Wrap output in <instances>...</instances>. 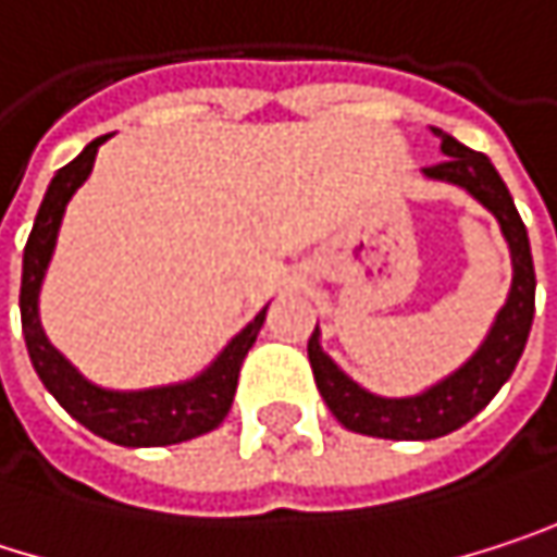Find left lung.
<instances>
[{
    "instance_id": "8db88e82",
    "label": "left lung",
    "mask_w": 557,
    "mask_h": 557,
    "mask_svg": "<svg viewBox=\"0 0 557 557\" xmlns=\"http://www.w3.org/2000/svg\"><path fill=\"white\" fill-rule=\"evenodd\" d=\"M432 132L442 138V151L448 158L442 164L425 168V176L465 186L474 199H481L497 215L503 235L509 242V251H512V286L481 351L448 381L435 384L419 396H406V399H384L348 381L335 368V361L319 348V329L312 332L309 364H312V377L325 406L345 429L374 435V438L425 442V438L448 435L461 429L468 419H474L509 381L516 361L522 358L532 315H535V268H532L529 235L500 173L481 151L465 148L442 128H432Z\"/></svg>"
}]
</instances>
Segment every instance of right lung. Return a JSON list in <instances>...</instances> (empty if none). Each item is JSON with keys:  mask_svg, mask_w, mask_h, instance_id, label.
<instances>
[{"mask_svg": "<svg viewBox=\"0 0 557 557\" xmlns=\"http://www.w3.org/2000/svg\"><path fill=\"white\" fill-rule=\"evenodd\" d=\"M106 138L109 135L89 141L79 158H73L66 168L57 170L48 193H45V202L35 215V228L28 235L25 261H22V296H18L22 332H25V345H28V355H32V364H35L41 384L51 389L57 403L76 422H83L89 432H96L115 445H128V448L176 445V442L212 432L228 416L235 387H238V374H242V361H245L248 348L255 345L268 309H261L255 315V322L228 342V348L215 358V364L209 371H202L196 381H186L176 387L138 389V393L99 389L86 384L63 361V355H57V348H51V342L41 329V319H38V289H41V280H45L51 251H54L63 209H66L70 196L76 193V186L89 176L96 151Z\"/></svg>", "mask_w": 557, "mask_h": 557, "instance_id": "right-lung-1", "label": "right lung"}]
</instances>
